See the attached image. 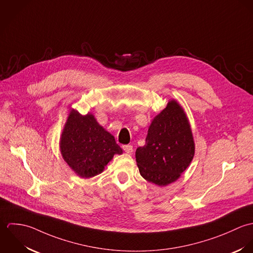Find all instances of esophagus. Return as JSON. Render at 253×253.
Wrapping results in <instances>:
<instances>
[{
  "label": "esophagus",
  "mask_w": 253,
  "mask_h": 253,
  "mask_svg": "<svg viewBox=\"0 0 253 253\" xmlns=\"http://www.w3.org/2000/svg\"><path fill=\"white\" fill-rule=\"evenodd\" d=\"M122 149L126 153H131L133 152V147L131 145H124L122 146Z\"/></svg>",
  "instance_id": "34e87169"
}]
</instances>
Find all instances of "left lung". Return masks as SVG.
I'll use <instances>...</instances> for the list:
<instances>
[{
	"instance_id": "left-lung-1",
	"label": "left lung",
	"mask_w": 253,
	"mask_h": 253,
	"mask_svg": "<svg viewBox=\"0 0 253 253\" xmlns=\"http://www.w3.org/2000/svg\"><path fill=\"white\" fill-rule=\"evenodd\" d=\"M195 154V144L187 116L177 101L152 120L146 145L136 151L140 174L149 182L166 186L188 168Z\"/></svg>"
}]
</instances>
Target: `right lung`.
I'll list each match as a JSON object with an SVG mask.
<instances>
[{
  "label": "right lung",
  "instance_id": "add662e5",
  "mask_svg": "<svg viewBox=\"0 0 253 253\" xmlns=\"http://www.w3.org/2000/svg\"><path fill=\"white\" fill-rule=\"evenodd\" d=\"M60 152L71 169L83 178L101 173L114 154L122 150L92 114L72 109L60 139Z\"/></svg>",
  "mask_w": 253,
  "mask_h": 253
}]
</instances>
